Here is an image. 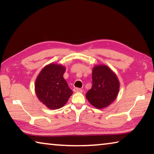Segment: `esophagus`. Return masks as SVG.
I'll list each match as a JSON object with an SVG mask.
<instances>
[{"instance_id": "esophagus-1", "label": "esophagus", "mask_w": 154, "mask_h": 154, "mask_svg": "<svg viewBox=\"0 0 154 154\" xmlns=\"http://www.w3.org/2000/svg\"><path fill=\"white\" fill-rule=\"evenodd\" d=\"M73 91L75 92H82V90L81 89V88H75L73 89Z\"/></svg>"}]
</instances>
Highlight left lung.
<instances>
[{"label": "left lung", "mask_w": 154, "mask_h": 154, "mask_svg": "<svg viewBox=\"0 0 154 154\" xmlns=\"http://www.w3.org/2000/svg\"><path fill=\"white\" fill-rule=\"evenodd\" d=\"M92 86L85 97L97 109L106 107L116 98L119 83L114 72L105 65H98L92 71Z\"/></svg>", "instance_id": "1"}]
</instances>
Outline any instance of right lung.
<instances>
[{"label":"right lung","instance_id":"right-lung-1","mask_svg":"<svg viewBox=\"0 0 154 154\" xmlns=\"http://www.w3.org/2000/svg\"><path fill=\"white\" fill-rule=\"evenodd\" d=\"M65 68L50 64L44 67L36 78L35 91L40 101L47 107L58 109L63 106L72 91L63 78Z\"/></svg>","mask_w":154,"mask_h":154}]
</instances>
